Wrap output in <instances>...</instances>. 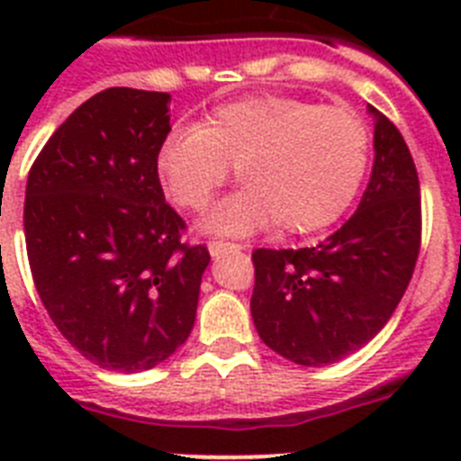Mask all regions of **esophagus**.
Wrapping results in <instances>:
<instances>
[{
  "label": "esophagus",
  "mask_w": 461,
  "mask_h": 461,
  "mask_svg": "<svg viewBox=\"0 0 461 461\" xmlns=\"http://www.w3.org/2000/svg\"><path fill=\"white\" fill-rule=\"evenodd\" d=\"M207 249H210L212 256H221V254H228V251H240L242 249V244L223 242V240H210Z\"/></svg>",
  "instance_id": "34e87169"
}]
</instances>
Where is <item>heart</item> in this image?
<instances>
[{"label": "heart", "mask_w": 461, "mask_h": 461, "mask_svg": "<svg viewBox=\"0 0 461 461\" xmlns=\"http://www.w3.org/2000/svg\"><path fill=\"white\" fill-rule=\"evenodd\" d=\"M369 157L372 133L353 108L247 96L170 131L157 170L166 194L198 212L235 168L244 189L207 217L214 233L247 235L275 221L286 233H312L348 210Z\"/></svg>", "instance_id": "1"}]
</instances>
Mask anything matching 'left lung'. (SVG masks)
Wrapping results in <instances>:
<instances>
[{
	"label": "left lung",
	"instance_id": "8db88e82",
	"mask_svg": "<svg viewBox=\"0 0 461 461\" xmlns=\"http://www.w3.org/2000/svg\"><path fill=\"white\" fill-rule=\"evenodd\" d=\"M374 168L339 230L304 249H256L251 316L272 351L325 367L372 341L390 321L420 254V180L397 126L369 105Z\"/></svg>",
	"mask_w": 461,
	"mask_h": 461
}]
</instances>
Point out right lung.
I'll use <instances>...</instances> for the list:
<instances>
[{
    "label": "right lung",
    "instance_id": "add662e5",
    "mask_svg": "<svg viewBox=\"0 0 461 461\" xmlns=\"http://www.w3.org/2000/svg\"><path fill=\"white\" fill-rule=\"evenodd\" d=\"M170 94L110 87L68 115L27 177L24 242L34 286L64 339L113 372L173 356L195 321L205 244L182 240L157 154Z\"/></svg>",
    "mask_w": 461,
    "mask_h": 461
}]
</instances>
